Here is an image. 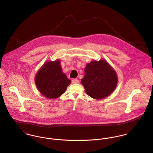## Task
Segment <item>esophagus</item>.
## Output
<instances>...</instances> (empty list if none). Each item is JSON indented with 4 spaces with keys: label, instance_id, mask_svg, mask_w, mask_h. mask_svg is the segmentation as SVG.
Wrapping results in <instances>:
<instances>
[{
    "label": "esophagus",
    "instance_id": "obj_1",
    "mask_svg": "<svg viewBox=\"0 0 153 153\" xmlns=\"http://www.w3.org/2000/svg\"><path fill=\"white\" fill-rule=\"evenodd\" d=\"M71 82H72V83H73V84H77V83H79V80L78 79H73Z\"/></svg>",
    "mask_w": 153,
    "mask_h": 153
}]
</instances>
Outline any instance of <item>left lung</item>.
<instances>
[{
    "mask_svg": "<svg viewBox=\"0 0 153 153\" xmlns=\"http://www.w3.org/2000/svg\"><path fill=\"white\" fill-rule=\"evenodd\" d=\"M85 75L81 80L86 93L93 99H102L109 96L118 83L115 70L102 59L87 64Z\"/></svg>",
    "mask_w": 153,
    "mask_h": 153,
    "instance_id": "1",
    "label": "left lung"
}]
</instances>
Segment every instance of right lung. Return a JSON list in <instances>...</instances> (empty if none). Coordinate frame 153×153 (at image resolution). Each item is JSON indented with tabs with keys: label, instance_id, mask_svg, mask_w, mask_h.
<instances>
[{
	"label": "right lung",
	"instance_id": "add662e5",
	"mask_svg": "<svg viewBox=\"0 0 153 153\" xmlns=\"http://www.w3.org/2000/svg\"><path fill=\"white\" fill-rule=\"evenodd\" d=\"M34 80L40 93L48 99L60 97L71 83L62 72L59 60L46 62L37 71Z\"/></svg>",
	"mask_w": 153,
	"mask_h": 153
}]
</instances>
